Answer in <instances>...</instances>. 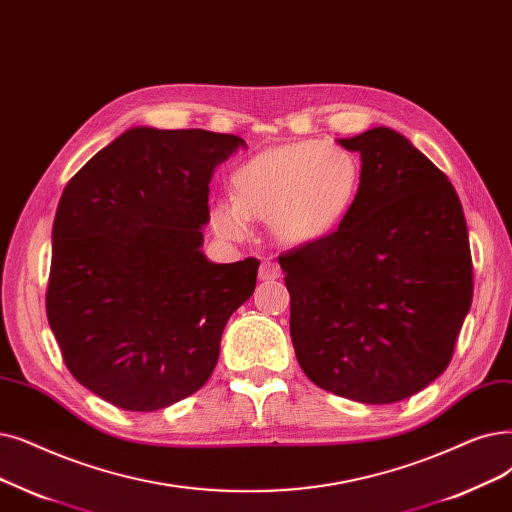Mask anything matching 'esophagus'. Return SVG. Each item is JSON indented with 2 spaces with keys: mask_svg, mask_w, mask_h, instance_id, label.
<instances>
[{
  "mask_svg": "<svg viewBox=\"0 0 512 512\" xmlns=\"http://www.w3.org/2000/svg\"><path fill=\"white\" fill-rule=\"evenodd\" d=\"M259 278L261 280H276L280 278V265L276 261H263L259 265Z\"/></svg>",
  "mask_w": 512,
  "mask_h": 512,
  "instance_id": "34e87169",
  "label": "esophagus"
}]
</instances>
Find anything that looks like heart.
I'll use <instances>...</instances> for the list:
<instances>
[{"instance_id":"b5f03b06","label":"heart","mask_w":512,"mask_h":512,"mask_svg":"<svg viewBox=\"0 0 512 512\" xmlns=\"http://www.w3.org/2000/svg\"><path fill=\"white\" fill-rule=\"evenodd\" d=\"M360 190V163L341 146L316 140L255 154L232 173V198L211 207L217 236L242 240L251 219H270L272 234L291 247L318 242L349 213Z\"/></svg>"}]
</instances>
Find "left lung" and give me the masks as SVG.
Here are the masks:
<instances>
[{
  "mask_svg": "<svg viewBox=\"0 0 512 512\" xmlns=\"http://www.w3.org/2000/svg\"><path fill=\"white\" fill-rule=\"evenodd\" d=\"M360 190L339 228L278 257L291 339L311 383L362 404H393L448 368L473 301V259L448 175L402 133L374 127Z\"/></svg>",
  "mask_w": 512,
  "mask_h": 512,
  "instance_id": "1",
  "label": "left lung"
}]
</instances>
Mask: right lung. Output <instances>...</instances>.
I'll return each instance as SVG.
<instances>
[{"mask_svg":"<svg viewBox=\"0 0 512 512\" xmlns=\"http://www.w3.org/2000/svg\"><path fill=\"white\" fill-rule=\"evenodd\" d=\"M240 146L232 133L133 127L60 196L48 322L66 368L117 408L161 410L201 389L255 291V257L201 251L213 169Z\"/></svg>","mask_w":512,"mask_h":512,"instance_id":"obj_1","label":"right lung"}]
</instances>
